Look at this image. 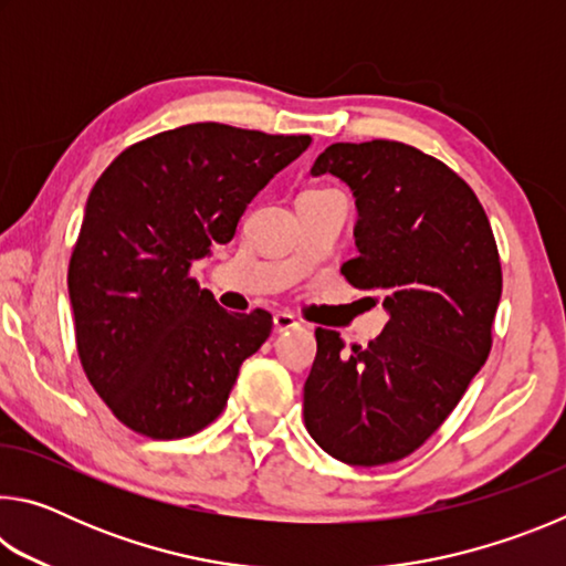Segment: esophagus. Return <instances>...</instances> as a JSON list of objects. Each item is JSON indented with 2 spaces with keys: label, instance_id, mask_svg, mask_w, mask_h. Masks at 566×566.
Returning a JSON list of instances; mask_svg holds the SVG:
<instances>
[{
  "label": "esophagus",
  "instance_id": "esophagus-1",
  "mask_svg": "<svg viewBox=\"0 0 566 566\" xmlns=\"http://www.w3.org/2000/svg\"><path fill=\"white\" fill-rule=\"evenodd\" d=\"M300 327V319L294 317V314L290 312H276L274 314V332L282 334V332H290V329H296Z\"/></svg>",
  "mask_w": 566,
  "mask_h": 566
}]
</instances>
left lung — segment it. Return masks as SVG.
I'll return each mask as SVG.
<instances>
[{
	"instance_id": "left-lung-1",
	"label": "left lung",
	"mask_w": 566,
	"mask_h": 566,
	"mask_svg": "<svg viewBox=\"0 0 566 566\" xmlns=\"http://www.w3.org/2000/svg\"><path fill=\"white\" fill-rule=\"evenodd\" d=\"M327 171L347 181L359 209V254L342 274L377 292L389 322L352 352L339 332H314L304 424L339 462L379 467L417 452L490 357L500 249L472 187L417 147L337 142L312 167Z\"/></svg>"
}]
</instances>
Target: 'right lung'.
I'll list each match as a JSON object with an SVG mask.
<instances>
[{
	"label": "right lung",
	"instance_id": "obj_1",
	"mask_svg": "<svg viewBox=\"0 0 566 566\" xmlns=\"http://www.w3.org/2000/svg\"><path fill=\"white\" fill-rule=\"evenodd\" d=\"M310 142L185 124L124 149L92 187L66 274L76 354L132 432H202L227 407L242 361L272 334L270 312L222 310L191 264L234 237L256 191Z\"/></svg>",
	"mask_w": 566,
	"mask_h": 566
}]
</instances>
